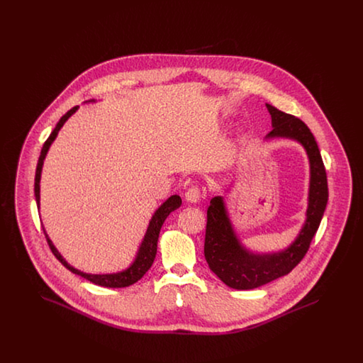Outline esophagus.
I'll return each instance as SVG.
<instances>
[{
    "instance_id": "1",
    "label": "esophagus",
    "mask_w": 363,
    "mask_h": 363,
    "mask_svg": "<svg viewBox=\"0 0 363 363\" xmlns=\"http://www.w3.org/2000/svg\"><path fill=\"white\" fill-rule=\"evenodd\" d=\"M201 194H200V189L196 188V186H191L188 191L185 193V200L190 203V204H196L199 200H200Z\"/></svg>"
}]
</instances>
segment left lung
I'll use <instances>...</instances> for the list:
<instances>
[{
	"instance_id": "1",
	"label": "left lung",
	"mask_w": 363,
	"mask_h": 363,
	"mask_svg": "<svg viewBox=\"0 0 363 363\" xmlns=\"http://www.w3.org/2000/svg\"><path fill=\"white\" fill-rule=\"evenodd\" d=\"M272 130L264 141L277 138L293 140L306 152L309 160V190L305 222L287 247L275 252H256L242 242L230 218L225 196L212 197L207 211L204 256L211 271L225 286L235 290H252L277 277L290 274L306 255L311 240L321 223L328 203L327 173L318 145L305 122L265 104ZM233 184L227 185V193Z\"/></svg>"
}]
</instances>
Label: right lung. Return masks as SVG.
<instances>
[{
	"label": "right lung",
	"mask_w": 363,
	"mask_h": 363,
	"mask_svg": "<svg viewBox=\"0 0 363 363\" xmlns=\"http://www.w3.org/2000/svg\"><path fill=\"white\" fill-rule=\"evenodd\" d=\"M95 102H96L95 99H91V101H86L84 104H95ZM77 110H79V106L70 108L65 116L61 117V120L57 122L52 135L46 140V143L43 144V148L40 151V156H39V160H38V164H36V173H35L34 191L38 211L40 209V177H42V169H43L45 159L48 156V152H49L54 140L58 136V132L61 130V128L65 125V122L68 121ZM181 204H182V200H181V197L178 194H173L166 201H163L159 206V208L156 209L155 212H154V215H152V218H151V220L148 223V227H147V231H145L143 240H141L140 245H138V252H136V256H135L133 261L125 269L118 271V272H111V274H86V272H83V271L72 267L69 262L62 257V255L58 252V249L54 246V243L49 238V235H48L45 228H43V231H45L46 240H48V243H49L54 256L60 259V262L65 268H68L72 274H76L79 277H84L86 280L92 281L94 284H98V286L110 287V289H121V287H128V286H132L133 283H136L151 268V265H152V262H154V259L156 257L157 240H159L160 228H162V225L164 223L166 218L173 211H175L177 208L181 207Z\"/></svg>",
	"instance_id": "right-lung-1"
}]
</instances>
